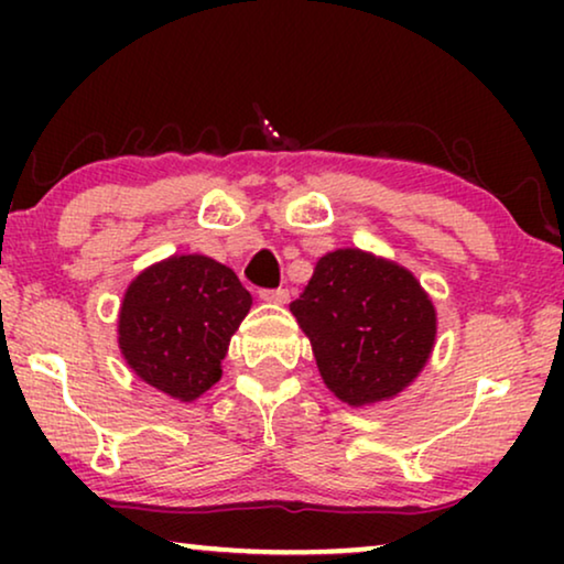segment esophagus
I'll return each instance as SVG.
<instances>
[{"label": "esophagus", "mask_w": 564, "mask_h": 564, "mask_svg": "<svg viewBox=\"0 0 564 564\" xmlns=\"http://www.w3.org/2000/svg\"><path fill=\"white\" fill-rule=\"evenodd\" d=\"M259 297L261 300H267V303H288L290 300V292L284 290V288H276V290H261L259 292Z\"/></svg>", "instance_id": "obj_1"}]
</instances>
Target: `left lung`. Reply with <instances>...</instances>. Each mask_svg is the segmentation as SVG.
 <instances>
[{
    "mask_svg": "<svg viewBox=\"0 0 564 564\" xmlns=\"http://www.w3.org/2000/svg\"><path fill=\"white\" fill-rule=\"evenodd\" d=\"M323 382L349 405L398 395L426 365L436 313L408 269L359 249L326 253L290 303Z\"/></svg>",
    "mask_w": 564,
    "mask_h": 564,
    "instance_id": "obj_1",
    "label": "left lung"
}]
</instances>
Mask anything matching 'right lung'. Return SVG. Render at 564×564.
<instances>
[{
    "label": "right lung",
    "mask_w": 564,
    "mask_h": 564,
    "mask_svg": "<svg viewBox=\"0 0 564 564\" xmlns=\"http://www.w3.org/2000/svg\"><path fill=\"white\" fill-rule=\"evenodd\" d=\"M251 307L234 269L210 257H172L138 274L120 307V349L133 372L176 400L220 380L230 336Z\"/></svg>",
    "instance_id": "add662e5"
}]
</instances>
